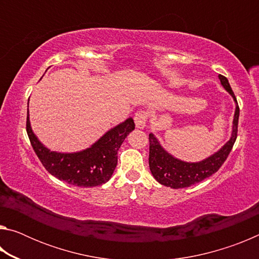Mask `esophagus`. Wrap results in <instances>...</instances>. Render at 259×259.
Instances as JSON below:
<instances>
[{
	"instance_id": "obj_1",
	"label": "esophagus",
	"mask_w": 259,
	"mask_h": 259,
	"mask_svg": "<svg viewBox=\"0 0 259 259\" xmlns=\"http://www.w3.org/2000/svg\"><path fill=\"white\" fill-rule=\"evenodd\" d=\"M135 120V124L136 128L138 129H144L146 126V122H147V114L144 111H138L135 114L134 116Z\"/></svg>"
}]
</instances>
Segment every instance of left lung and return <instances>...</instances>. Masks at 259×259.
I'll use <instances>...</instances> for the list:
<instances>
[{
	"mask_svg": "<svg viewBox=\"0 0 259 259\" xmlns=\"http://www.w3.org/2000/svg\"><path fill=\"white\" fill-rule=\"evenodd\" d=\"M218 78L221 80L223 88L232 96L236 104L230 140L221 147V150L214 152L207 159L199 162H186L177 159L169 152H166L161 146L155 136L150 134V159H148V163H150L153 177L162 185L171 188L190 187L218 171V169L221 168L229 156L235 143L236 134H238L240 109L234 93L231 89L229 80L221 74L218 75Z\"/></svg>",
	"mask_w": 259,
	"mask_h": 259,
	"instance_id": "obj_1",
	"label": "left lung"
}]
</instances>
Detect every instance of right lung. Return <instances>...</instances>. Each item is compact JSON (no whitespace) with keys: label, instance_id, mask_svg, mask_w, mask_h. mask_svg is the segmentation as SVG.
<instances>
[{"label":"right lung","instance_id":"right-lung-1","mask_svg":"<svg viewBox=\"0 0 259 259\" xmlns=\"http://www.w3.org/2000/svg\"><path fill=\"white\" fill-rule=\"evenodd\" d=\"M135 129L133 117L105 133L97 142L85 150L74 153L50 151L33 133L27 108L28 138L33 150L45 168L52 176L78 187L103 185L111 179L117 164V152L131 131Z\"/></svg>","mask_w":259,"mask_h":259}]
</instances>
